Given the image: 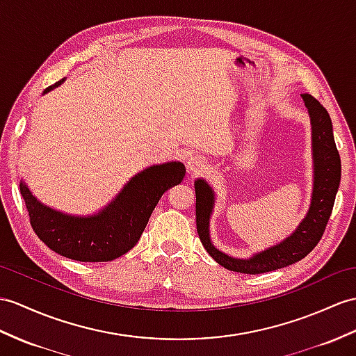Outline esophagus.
Listing matches in <instances>:
<instances>
[{
  "instance_id": "1",
  "label": "esophagus",
  "mask_w": 356,
  "mask_h": 356,
  "mask_svg": "<svg viewBox=\"0 0 356 356\" xmlns=\"http://www.w3.org/2000/svg\"><path fill=\"white\" fill-rule=\"evenodd\" d=\"M205 164H207V161L202 157H197V155H193V157H190L188 161H187L188 170L192 172V173L201 172L205 168Z\"/></svg>"
}]
</instances>
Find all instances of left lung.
I'll return each instance as SVG.
<instances>
[{
	"instance_id": "left-lung-1",
	"label": "left lung",
	"mask_w": 356,
	"mask_h": 356,
	"mask_svg": "<svg viewBox=\"0 0 356 356\" xmlns=\"http://www.w3.org/2000/svg\"><path fill=\"white\" fill-rule=\"evenodd\" d=\"M313 124L314 151V190L307 218L287 240L259 252L250 259H236L216 249L208 236V220L213 210V190L202 179L195 183L196 190V228L207 252L216 263L238 273L259 275L276 270L299 261L313 250L322 238L329 218H331L335 195L341 179V160L334 140L332 122L329 113L314 97L302 95Z\"/></svg>"
}]
</instances>
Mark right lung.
I'll list each match as a JSON object with an SVG mask.
<instances>
[{
    "label": "right lung",
    "mask_w": 356,
    "mask_h": 356,
    "mask_svg": "<svg viewBox=\"0 0 356 356\" xmlns=\"http://www.w3.org/2000/svg\"><path fill=\"white\" fill-rule=\"evenodd\" d=\"M62 81L49 86L45 93ZM184 175V164L177 161L145 169L106 210L92 218H72L51 210L24 183L19 187L31 228L43 243L66 258L99 263L111 261L136 246L163 193L179 184Z\"/></svg>",
    "instance_id": "1"
}]
</instances>
